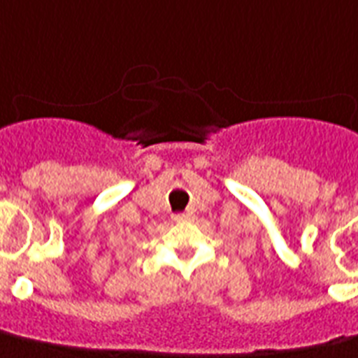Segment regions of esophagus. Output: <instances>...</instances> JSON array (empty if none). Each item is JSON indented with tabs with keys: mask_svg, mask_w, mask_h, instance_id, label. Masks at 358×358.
I'll use <instances>...</instances> for the list:
<instances>
[{
	"mask_svg": "<svg viewBox=\"0 0 358 358\" xmlns=\"http://www.w3.org/2000/svg\"><path fill=\"white\" fill-rule=\"evenodd\" d=\"M173 220L174 222H185V220H187V214H174Z\"/></svg>",
	"mask_w": 358,
	"mask_h": 358,
	"instance_id": "esophagus-1",
	"label": "esophagus"
}]
</instances>
